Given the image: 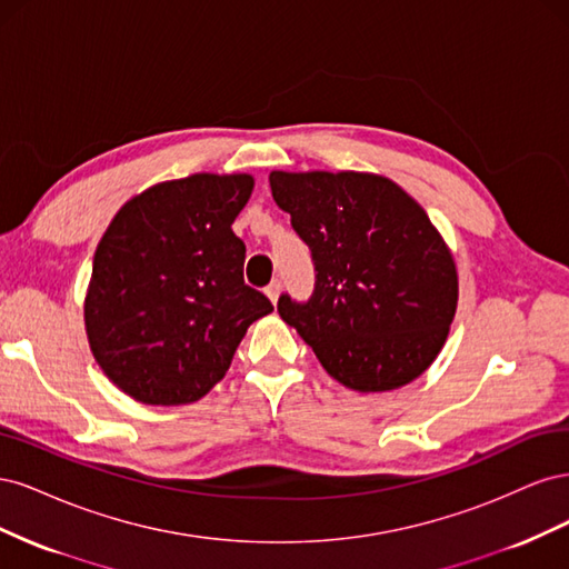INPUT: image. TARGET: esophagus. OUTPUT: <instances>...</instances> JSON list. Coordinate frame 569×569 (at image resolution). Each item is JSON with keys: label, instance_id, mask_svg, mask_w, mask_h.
Segmentation results:
<instances>
[{"label": "esophagus", "instance_id": "obj_1", "mask_svg": "<svg viewBox=\"0 0 569 569\" xmlns=\"http://www.w3.org/2000/svg\"><path fill=\"white\" fill-rule=\"evenodd\" d=\"M280 291H282V282H280V280H272V282L266 287V297H268L272 303H278Z\"/></svg>", "mask_w": 569, "mask_h": 569}]
</instances>
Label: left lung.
I'll return each mask as SVG.
<instances>
[{"label": "left lung", "mask_w": 569, "mask_h": 569, "mask_svg": "<svg viewBox=\"0 0 569 569\" xmlns=\"http://www.w3.org/2000/svg\"><path fill=\"white\" fill-rule=\"evenodd\" d=\"M272 199L311 249L308 301L278 313L337 382L399 389L420 377L456 316L458 274L432 220L399 184L368 173H270Z\"/></svg>", "instance_id": "8db88e82"}]
</instances>
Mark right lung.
<instances>
[{
  "instance_id": "right-lung-1",
  "label": "right lung",
  "mask_w": 569,
  "mask_h": 569,
  "mask_svg": "<svg viewBox=\"0 0 569 569\" xmlns=\"http://www.w3.org/2000/svg\"><path fill=\"white\" fill-rule=\"evenodd\" d=\"M251 189V176L211 173L153 184L101 237L84 325L97 363L132 399H201L272 311L244 282L247 247L232 232Z\"/></svg>"
}]
</instances>
